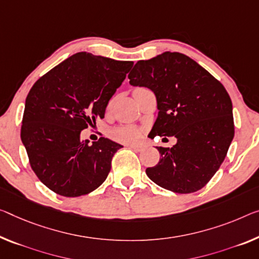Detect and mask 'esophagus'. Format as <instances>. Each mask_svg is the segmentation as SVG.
<instances>
[{
	"label": "esophagus",
	"mask_w": 259,
	"mask_h": 259,
	"mask_svg": "<svg viewBox=\"0 0 259 259\" xmlns=\"http://www.w3.org/2000/svg\"><path fill=\"white\" fill-rule=\"evenodd\" d=\"M128 147L130 148H132L133 150H135V152H140V150L143 149V146L141 145H130Z\"/></svg>",
	"instance_id": "obj_1"
}]
</instances>
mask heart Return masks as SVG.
<instances>
[{
  "label": "heart",
  "mask_w": 259,
  "mask_h": 259,
  "mask_svg": "<svg viewBox=\"0 0 259 259\" xmlns=\"http://www.w3.org/2000/svg\"><path fill=\"white\" fill-rule=\"evenodd\" d=\"M140 133L141 131L139 127L132 125H125L114 128L112 131V137L119 142L132 143L138 140L139 137H140Z\"/></svg>",
  "instance_id": "heart-1"
}]
</instances>
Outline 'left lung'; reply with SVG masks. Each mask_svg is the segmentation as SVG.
Masks as SVG:
<instances>
[{"label": "left lung", "instance_id": "obj_1", "mask_svg": "<svg viewBox=\"0 0 259 259\" xmlns=\"http://www.w3.org/2000/svg\"><path fill=\"white\" fill-rule=\"evenodd\" d=\"M128 78L133 87H145L156 96L158 114L148 137L177 139L171 148L156 147L160 162L146 169L147 176L176 193L204 188L234 138L233 104L225 87L178 52L138 61Z\"/></svg>", "mask_w": 259, "mask_h": 259}]
</instances>
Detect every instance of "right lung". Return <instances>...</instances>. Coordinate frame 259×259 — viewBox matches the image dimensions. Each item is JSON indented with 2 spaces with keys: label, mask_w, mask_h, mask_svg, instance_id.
<instances>
[{
  "label": "right lung",
  "mask_w": 259,
  "mask_h": 259,
  "mask_svg": "<svg viewBox=\"0 0 259 259\" xmlns=\"http://www.w3.org/2000/svg\"><path fill=\"white\" fill-rule=\"evenodd\" d=\"M132 61L79 52L38 79L25 101L21 139L31 168L42 184L63 197L101 186L121 145L101 138L89 146L81 131L104 118L111 97Z\"/></svg>",
  "instance_id": "add662e5"
}]
</instances>
